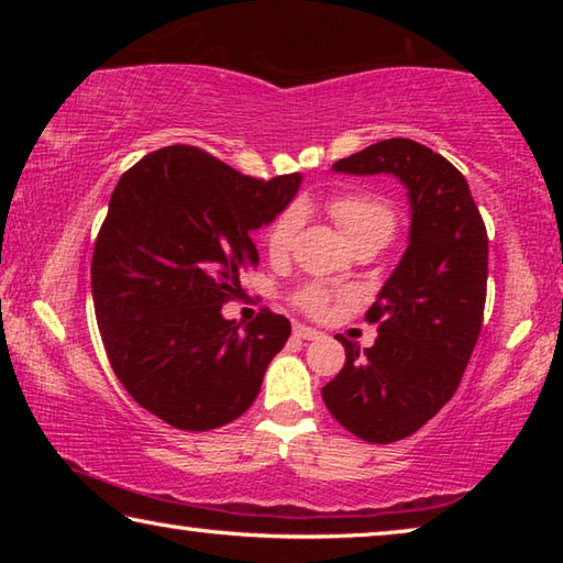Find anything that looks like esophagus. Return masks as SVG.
<instances>
[{"label": "esophagus", "instance_id": "obj_1", "mask_svg": "<svg viewBox=\"0 0 563 563\" xmlns=\"http://www.w3.org/2000/svg\"><path fill=\"white\" fill-rule=\"evenodd\" d=\"M292 335L300 338V340H318V338L322 335V332L312 330V328H308V325H295V328H292Z\"/></svg>", "mask_w": 563, "mask_h": 563}]
</instances>
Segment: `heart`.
I'll use <instances>...</instances> for the list:
<instances>
[{"mask_svg":"<svg viewBox=\"0 0 563 563\" xmlns=\"http://www.w3.org/2000/svg\"><path fill=\"white\" fill-rule=\"evenodd\" d=\"M328 208H330V216L335 218V223L340 225V231L345 233L350 245H357L365 241L387 243L397 228L395 208L379 196H369V194L335 196ZM300 221H302L300 208L290 206L271 223L268 233H265V247H268L273 258H278V255H285L290 251L295 233H298L300 228ZM328 302H330V295L322 288H308L298 295V305L305 312H310V316H320V312H325Z\"/></svg>","mask_w":563,"mask_h":563,"instance_id":"obj_1","label":"heart"}]
</instances>
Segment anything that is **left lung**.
I'll list each match as a JSON object with an SVG mask.
<instances>
[{
    "label": "left lung",
    "mask_w": 563,
    "mask_h": 563,
    "mask_svg": "<svg viewBox=\"0 0 563 563\" xmlns=\"http://www.w3.org/2000/svg\"><path fill=\"white\" fill-rule=\"evenodd\" d=\"M332 170L387 174L407 188V251L367 312L375 345L360 350L338 335L345 365L322 387L345 430L389 444L430 422L460 387L487 300V228L466 178L417 141H379Z\"/></svg>",
    "instance_id": "8db88e82"
}]
</instances>
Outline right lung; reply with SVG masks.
I'll list each match as a JSON object with an SVG mask.
<instances>
[{
	"label": "right lung",
	"mask_w": 563,
	"mask_h": 563,
	"mask_svg": "<svg viewBox=\"0 0 563 563\" xmlns=\"http://www.w3.org/2000/svg\"><path fill=\"white\" fill-rule=\"evenodd\" d=\"M300 174L255 180L194 146H166L119 178L91 258V295L113 373L176 430L233 422L261 393L290 320L241 328L223 302L258 263L253 231L298 194Z\"/></svg>",
	"instance_id": "add662e5"
}]
</instances>
